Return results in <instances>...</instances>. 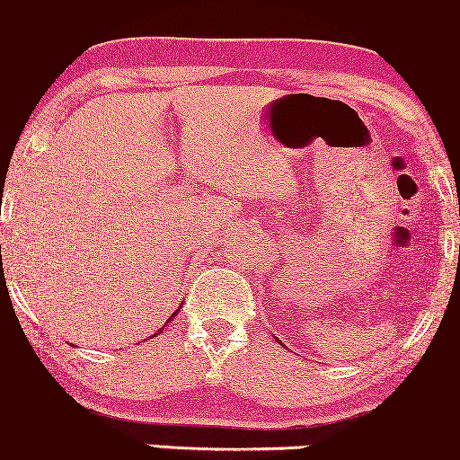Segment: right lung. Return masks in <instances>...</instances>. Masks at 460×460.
Segmentation results:
<instances>
[{
    "mask_svg": "<svg viewBox=\"0 0 460 460\" xmlns=\"http://www.w3.org/2000/svg\"><path fill=\"white\" fill-rule=\"evenodd\" d=\"M175 314H178V311H175V313H173V314H172V317H169V322H172V319H173V317H175ZM169 322H167V323H169ZM163 328H164V326H163ZM163 328H161V330H158V332H163Z\"/></svg>",
    "mask_w": 460,
    "mask_h": 460,
    "instance_id": "1",
    "label": "right lung"
}]
</instances>
